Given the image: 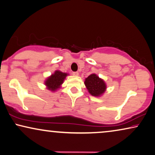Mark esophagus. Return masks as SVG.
Instances as JSON below:
<instances>
[{"label": "esophagus", "mask_w": 155, "mask_h": 155, "mask_svg": "<svg viewBox=\"0 0 155 155\" xmlns=\"http://www.w3.org/2000/svg\"><path fill=\"white\" fill-rule=\"evenodd\" d=\"M72 74L74 76H75V77H77V76H78V71H73Z\"/></svg>", "instance_id": "1"}]
</instances>
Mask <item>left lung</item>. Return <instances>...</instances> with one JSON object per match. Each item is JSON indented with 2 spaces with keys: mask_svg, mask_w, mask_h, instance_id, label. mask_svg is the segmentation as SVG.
<instances>
[{
  "mask_svg": "<svg viewBox=\"0 0 155 155\" xmlns=\"http://www.w3.org/2000/svg\"><path fill=\"white\" fill-rule=\"evenodd\" d=\"M84 83L90 93L95 97H99L102 94L107 88L104 81L99 78L95 74H92L85 78Z\"/></svg>",
  "mask_w": 155,
  "mask_h": 155,
  "instance_id": "8db88e82",
  "label": "left lung"
}]
</instances>
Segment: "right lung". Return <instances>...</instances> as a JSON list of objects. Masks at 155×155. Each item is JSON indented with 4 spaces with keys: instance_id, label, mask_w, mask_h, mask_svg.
Here are the masks:
<instances>
[{
    "instance_id": "obj_1",
    "label": "right lung",
    "mask_w": 155,
    "mask_h": 155,
    "mask_svg": "<svg viewBox=\"0 0 155 155\" xmlns=\"http://www.w3.org/2000/svg\"><path fill=\"white\" fill-rule=\"evenodd\" d=\"M68 74L63 73L60 71H55L54 74L48 77L45 81V85H47L48 89L51 91H55V90L59 88L61 85L63 83Z\"/></svg>"
}]
</instances>
